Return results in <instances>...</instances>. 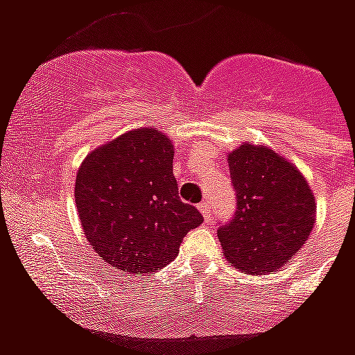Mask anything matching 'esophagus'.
<instances>
[{
  "label": "esophagus",
  "instance_id": "1",
  "mask_svg": "<svg viewBox=\"0 0 355 355\" xmlns=\"http://www.w3.org/2000/svg\"><path fill=\"white\" fill-rule=\"evenodd\" d=\"M197 208H199V211L202 214V217H205V221H210L211 210H210V205H208V200H202Z\"/></svg>",
  "mask_w": 355,
  "mask_h": 355
}]
</instances>
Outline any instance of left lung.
<instances>
[{
    "label": "left lung",
    "mask_w": 355,
    "mask_h": 355,
    "mask_svg": "<svg viewBox=\"0 0 355 355\" xmlns=\"http://www.w3.org/2000/svg\"><path fill=\"white\" fill-rule=\"evenodd\" d=\"M227 160L237 210L217 232L223 254L248 275L276 272L313 230V191L300 169L267 145L243 141Z\"/></svg>",
    "instance_id": "8db88e82"
}]
</instances>
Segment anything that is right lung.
Wrapping results in <instances>:
<instances>
[{"label": "right lung", "mask_w": 355, "mask_h": 355, "mask_svg": "<svg viewBox=\"0 0 355 355\" xmlns=\"http://www.w3.org/2000/svg\"><path fill=\"white\" fill-rule=\"evenodd\" d=\"M173 141L132 128L90 150L75 178V206L94 250L127 272H156L175 259L184 236L202 223L178 199Z\"/></svg>", "instance_id": "right-lung-1"}]
</instances>
